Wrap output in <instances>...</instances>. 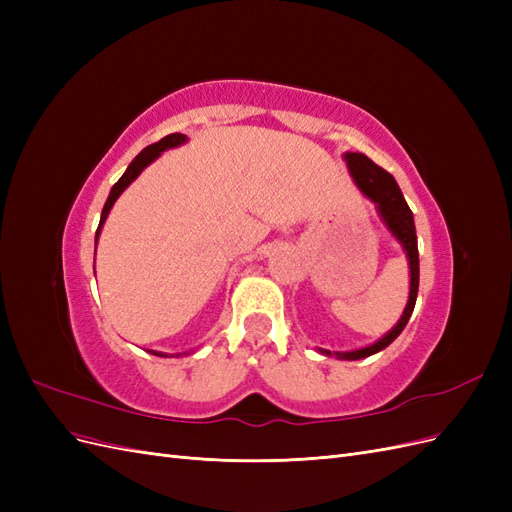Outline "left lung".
I'll use <instances>...</instances> for the list:
<instances>
[{
	"label": "left lung",
	"mask_w": 512,
	"mask_h": 512,
	"mask_svg": "<svg viewBox=\"0 0 512 512\" xmlns=\"http://www.w3.org/2000/svg\"><path fill=\"white\" fill-rule=\"evenodd\" d=\"M344 158L348 162V168H350L356 185H359L365 196H369L378 205V211L382 215L384 224L389 226V230L397 237V241L404 245V250L410 260V299L404 309V316L399 318L393 331L386 333L380 342L371 344L367 348H361V350H352V352L322 350L329 356L335 354L337 359L356 361V359H365V356H371V354L384 350L391 342H395L401 331L406 329V324L414 312V303H416V294H418V247H416V228H414L412 211L406 203L404 194H401L397 181L393 179V175L386 173L384 168L371 162L367 156H363V153H346Z\"/></svg>",
	"instance_id": "8db88e82"
}]
</instances>
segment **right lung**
<instances>
[{
	"mask_svg": "<svg viewBox=\"0 0 512 512\" xmlns=\"http://www.w3.org/2000/svg\"><path fill=\"white\" fill-rule=\"evenodd\" d=\"M181 143H185V134H179V132H175V134H168V136H164V138H162V141H158V143H153V145L145 147V149H143L141 153H138V156L132 160V164L128 166L126 173L121 175V179L113 185L111 194H108V198H106L104 209H102V218H100V226H98V230H96V243H98L100 228H102V224H104V220H106V215H108V211H111V207L115 205V200L119 198V194H121L123 190H126L128 185H130L138 175H141V170H143L147 164H151L153 160H156L164 149L177 147V145H181ZM151 354H156V356H166V354H162V352H153V350H151ZM177 356H179V354H177Z\"/></svg>",
	"mask_w": 512,
	"mask_h": 512,
	"instance_id": "add662e5",
	"label": "right lung"
}]
</instances>
